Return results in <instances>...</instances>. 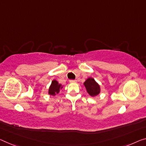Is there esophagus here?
<instances>
[{"label":"esophagus","instance_id":"obj_1","mask_svg":"<svg viewBox=\"0 0 146 146\" xmlns=\"http://www.w3.org/2000/svg\"><path fill=\"white\" fill-rule=\"evenodd\" d=\"M70 83H76V80H70Z\"/></svg>","mask_w":146,"mask_h":146}]
</instances>
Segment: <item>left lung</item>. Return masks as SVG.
I'll use <instances>...</instances> for the list:
<instances>
[{"label": "left lung", "instance_id": "1", "mask_svg": "<svg viewBox=\"0 0 146 146\" xmlns=\"http://www.w3.org/2000/svg\"><path fill=\"white\" fill-rule=\"evenodd\" d=\"M84 86L86 87L87 93L91 96H96L99 95L100 93V85L96 82L95 79L91 77H89L84 83Z\"/></svg>", "mask_w": 146, "mask_h": 146}]
</instances>
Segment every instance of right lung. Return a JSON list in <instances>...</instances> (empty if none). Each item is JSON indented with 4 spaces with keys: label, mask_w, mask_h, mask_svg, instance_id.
<instances>
[{
    "label": "right lung",
    "mask_w": 146,
    "mask_h": 146,
    "mask_svg": "<svg viewBox=\"0 0 146 146\" xmlns=\"http://www.w3.org/2000/svg\"><path fill=\"white\" fill-rule=\"evenodd\" d=\"M62 88H63V86L61 84H59V82L56 80H53L51 82L50 87H49L48 94L51 96H55L57 94L59 93L60 89H62Z\"/></svg>",
    "instance_id": "obj_1"
}]
</instances>
